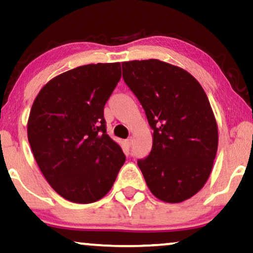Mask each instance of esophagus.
Segmentation results:
<instances>
[{"mask_svg":"<svg viewBox=\"0 0 253 253\" xmlns=\"http://www.w3.org/2000/svg\"><path fill=\"white\" fill-rule=\"evenodd\" d=\"M125 144H126L127 147H130V146H132V138H128L127 140H125Z\"/></svg>","mask_w":253,"mask_h":253,"instance_id":"34e87169","label":"esophagus"}]
</instances>
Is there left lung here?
<instances>
[{"label": "left lung", "instance_id": "8db88e82", "mask_svg": "<svg viewBox=\"0 0 253 253\" xmlns=\"http://www.w3.org/2000/svg\"><path fill=\"white\" fill-rule=\"evenodd\" d=\"M123 78L145 109L153 145L138 160L153 196L181 203L202 190L218 150V126L190 73L157 59L123 62Z\"/></svg>", "mask_w": 253, "mask_h": 253}]
</instances>
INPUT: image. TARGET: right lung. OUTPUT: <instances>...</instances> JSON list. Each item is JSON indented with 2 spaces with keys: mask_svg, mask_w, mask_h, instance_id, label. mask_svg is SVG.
Returning <instances> with one entry per match:
<instances>
[{
  "mask_svg": "<svg viewBox=\"0 0 253 253\" xmlns=\"http://www.w3.org/2000/svg\"><path fill=\"white\" fill-rule=\"evenodd\" d=\"M121 78L120 62L80 66L42 87L27 125L45 180L69 202L89 204L113 186L126 157L106 133L103 107Z\"/></svg>",
  "mask_w": 253,
  "mask_h": 253,
  "instance_id": "right-lung-1",
  "label": "right lung"
}]
</instances>
